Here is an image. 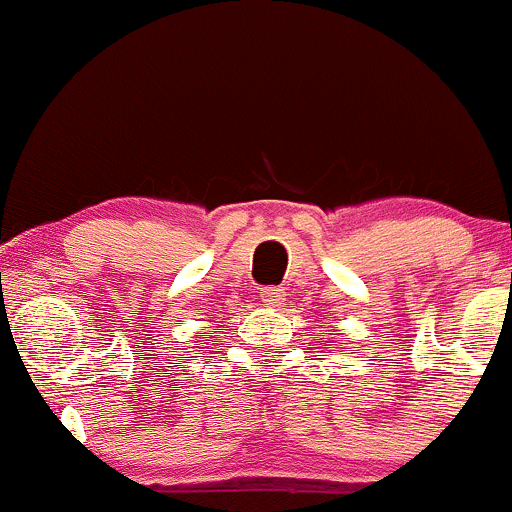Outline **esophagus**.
<instances>
[{
    "label": "esophagus",
    "instance_id": "esophagus-1",
    "mask_svg": "<svg viewBox=\"0 0 512 512\" xmlns=\"http://www.w3.org/2000/svg\"><path fill=\"white\" fill-rule=\"evenodd\" d=\"M260 296H262L264 305H281L284 303L286 291L281 289V286H264V289L260 291Z\"/></svg>",
    "mask_w": 512,
    "mask_h": 512
}]
</instances>
